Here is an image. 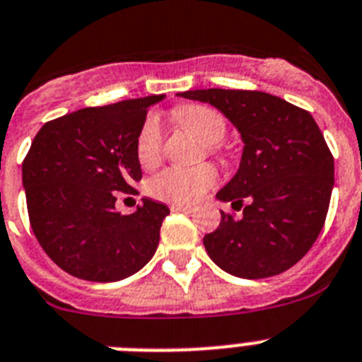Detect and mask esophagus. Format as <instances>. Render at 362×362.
<instances>
[{
	"label": "esophagus",
	"mask_w": 362,
	"mask_h": 362,
	"mask_svg": "<svg viewBox=\"0 0 362 362\" xmlns=\"http://www.w3.org/2000/svg\"><path fill=\"white\" fill-rule=\"evenodd\" d=\"M171 211H193V206H187V204H171Z\"/></svg>",
	"instance_id": "esophagus-1"
}]
</instances>
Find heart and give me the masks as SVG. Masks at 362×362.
Segmentation results:
<instances>
[{
	"instance_id": "b5f03b06",
	"label": "heart",
	"mask_w": 362,
	"mask_h": 362,
	"mask_svg": "<svg viewBox=\"0 0 362 362\" xmlns=\"http://www.w3.org/2000/svg\"><path fill=\"white\" fill-rule=\"evenodd\" d=\"M175 117L186 124L204 145H217L226 134L224 117L217 110L202 105H186L176 108ZM162 124L156 115H148L136 141V156L144 167L156 165L162 156ZM217 171L211 165L167 167L148 182V193L154 199L169 202H193L214 182Z\"/></svg>"
}]
</instances>
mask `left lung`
Here are the masks:
<instances>
[{
    "instance_id": "1",
    "label": "left lung",
    "mask_w": 362,
    "mask_h": 362,
    "mask_svg": "<svg viewBox=\"0 0 362 362\" xmlns=\"http://www.w3.org/2000/svg\"><path fill=\"white\" fill-rule=\"evenodd\" d=\"M176 95L215 106L243 139L238 173L215 195L243 208V217L221 211L217 230L204 235L208 256L243 279L296 265L324 226L335 176L313 115L265 92L209 88Z\"/></svg>"
}]
</instances>
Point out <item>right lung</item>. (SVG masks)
Wrapping results in <instances>:
<instances>
[{
  "mask_svg": "<svg viewBox=\"0 0 362 362\" xmlns=\"http://www.w3.org/2000/svg\"><path fill=\"white\" fill-rule=\"evenodd\" d=\"M165 95L66 114L45 123L21 165L31 228L62 270L86 281H119L153 259L169 208L141 199L115 211V193L141 180L136 141L148 106Z\"/></svg>",
  "mask_w": 362,
  "mask_h": 362,
  "instance_id": "obj_1",
  "label": "right lung"
}]
</instances>
